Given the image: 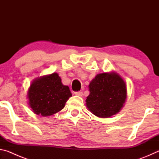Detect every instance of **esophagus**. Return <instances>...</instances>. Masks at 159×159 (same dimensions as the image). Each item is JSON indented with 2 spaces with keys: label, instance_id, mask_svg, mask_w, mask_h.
I'll use <instances>...</instances> for the list:
<instances>
[{
  "label": "esophagus",
  "instance_id": "obj_1",
  "mask_svg": "<svg viewBox=\"0 0 159 159\" xmlns=\"http://www.w3.org/2000/svg\"><path fill=\"white\" fill-rule=\"evenodd\" d=\"M74 94L75 95H79V96H82L83 93V91H76V92L74 93Z\"/></svg>",
  "mask_w": 159,
  "mask_h": 159
}]
</instances>
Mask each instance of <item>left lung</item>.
Wrapping results in <instances>:
<instances>
[{
    "mask_svg": "<svg viewBox=\"0 0 159 159\" xmlns=\"http://www.w3.org/2000/svg\"><path fill=\"white\" fill-rule=\"evenodd\" d=\"M90 95L86 99V106L98 117H110L119 112L125 103L126 85L118 74H98L89 85Z\"/></svg>",
    "mask_w": 159,
    "mask_h": 159,
    "instance_id": "obj_1",
    "label": "left lung"
}]
</instances>
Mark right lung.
Here are the masks:
<instances>
[{
    "label": "right lung",
    "instance_id": "right-lung-1",
    "mask_svg": "<svg viewBox=\"0 0 159 159\" xmlns=\"http://www.w3.org/2000/svg\"><path fill=\"white\" fill-rule=\"evenodd\" d=\"M71 95L69 88L61 83L56 73L34 80L28 93L29 106L35 114L43 116L60 111Z\"/></svg>",
    "mask_w": 159,
    "mask_h": 159
}]
</instances>
